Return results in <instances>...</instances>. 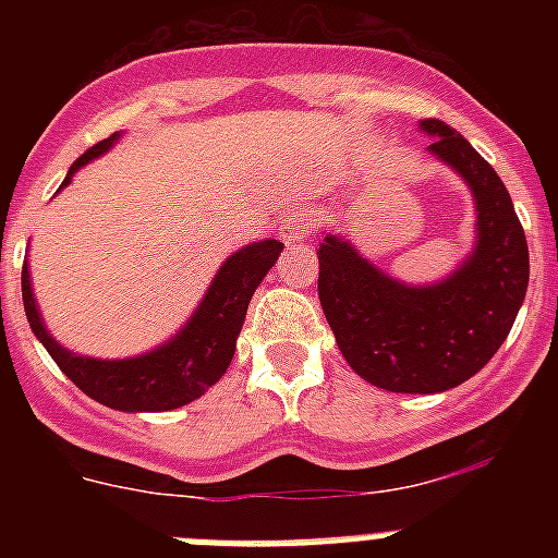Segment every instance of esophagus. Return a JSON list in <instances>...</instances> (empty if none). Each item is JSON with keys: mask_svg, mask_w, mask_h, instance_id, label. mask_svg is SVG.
Instances as JSON below:
<instances>
[{"mask_svg": "<svg viewBox=\"0 0 558 558\" xmlns=\"http://www.w3.org/2000/svg\"><path fill=\"white\" fill-rule=\"evenodd\" d=\"M279 236H282V243L288 248H295V245H302L304 240L310 236V218L304 211H290L288 218L282 220L279 226Z\"/></svg>", "mask_w": 558, "mask_h": 558, "instance_id": "esophagus-1", "label": "esophagus"}]
</instances>
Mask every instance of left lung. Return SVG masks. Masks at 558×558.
Wrapping results in <instances>:
<instances>
[{"label": "left lung", "instance_id": "1", "mask_svg": "<svg viewBox=\"0 0 558 558\" xmlns=\"http://www.w3.org/2000/svg\"><path fill=\"white\" fill-rule=\"evenodd\" d=\"M427 153L470 186L475 245L430 284H408L324 231L318 299L340 354L357 377L393 393H438L475 377L502 340L529 290V243L495 167L441 120H422Z\"/></svg>", "mask_w": 558, "mask_h": 558}]
</instances>
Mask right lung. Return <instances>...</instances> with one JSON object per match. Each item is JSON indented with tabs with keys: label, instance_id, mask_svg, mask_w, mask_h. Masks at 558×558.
<instances>
[{
	"label": "right lung",
	"instance_id": "right-lung-1",
	"mask_svg": "<svg viewBox=\"0 0 558 558\" xmlns=\"http://www.w3.org/2000/svg\"><path fill=\"white\" fill-rule=\"evenodd\" d=\"M122 133H113L100 145L88 147L75 165L69 167L61 190L72 184L81 167L100 159L120 142ZM284 245L279 240H259L248 243L226 259L215 279L206 288L204 299L186 318L179 332L150 352L133 357H92V354L69 352L52 335L38 310L29 265L22 268V299L24 313L33 335L44 343L49 357L66 374L86 397L100 405L125 413H159L175 411L204 397L226 374L236 349V335L243 329L251 295L259 288L270 268L276 265Z\"/></svg>",
	"mask_w": 558,
	"mask_h": 558
}]
</instances>
